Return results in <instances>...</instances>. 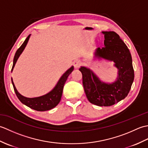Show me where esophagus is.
<instances>
[{"label": "esophagus", "instance_id": "esophagus-1", "mask_svg": "<svg viewBox=\"0 0 148 148\" xmlns=\"http://www.w3.org/2000/svg\"><path fill=\"white\" fill-rule=\"evenodd\" d=\"M81 64V62H80L79 60H76V61H75V62H74V66L75 67V68L79 67Z\"/></svg>", "mask_w": 148, "mask_h": 148}]
</instances>
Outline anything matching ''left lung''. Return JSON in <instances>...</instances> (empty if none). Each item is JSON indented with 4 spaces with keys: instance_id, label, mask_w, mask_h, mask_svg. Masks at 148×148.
I'll return each mask as SVG.
<instances>
[{
    "instance_id": "obj_1",
    "label": "left lung",
    "mask_w": 148,
    "mask_h": 148,
    "mask_svg": "<svg viewBox=\"0 0 148 148\" xmlns=\"http://www.w3.org/2000/svg\"><path fill=\"white\" fill-rule=\"evenodd\" d=\"M104 47L98 48L95 55L113 61L118 69L114 83L100 81L92 71L84 67L79 70L83 75V84L88 100L99 106H111L125 99L129 93L134 79L132 60L128 47L118 34L113 31L102 32Z\"/></svg>"
}]
</instances>
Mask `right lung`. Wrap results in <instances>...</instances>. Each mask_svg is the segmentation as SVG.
I'll return each mask as SVG.
<instances>
[{"label": "right lung", "instance_id": "1", "mask_svg": "<svg viewBox=\"0 0 148 148\" xmlns=\"http://www.w3.org/2000/svg\"><path fill=\"white\" fill-rule=\"evenodd\" d=\"M30 36V35H29L27 37V39L25 40L23 43L22 44L21 46L17 49L16 52L13 60V65H12L11 71H12V69H13L18 57L21 55L22 51H23L24 48H25V46L28 42V40L29 39ZM73 70L74 67H71L70 69H68V70L62 75V76L60 77V79L56 86L54 88V89L51 91L49 93L41 97H36V98H27V97L22 96L18 92V91L16 89V87L13 83V81L11 79L12 84V85H13L14 90L16 95L18 99L20 100V102L21 103H23V104L29 107L31 109L36 110V111H48V110L51 109L53 108H55V106L58 104V103L60 101L63 92V88H64V86L65 81H67L69 74L71 73Z\"/></svg>", "mask_w": 148, "mask_h": 148}]
</instances>
